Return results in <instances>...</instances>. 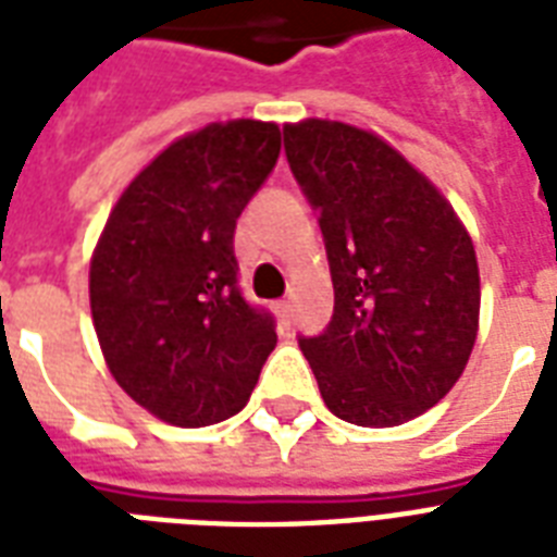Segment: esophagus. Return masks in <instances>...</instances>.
Masks as SVG:
<instances>
[{"mask_svg": "<svg viewBox=\"0 0 557 557\" xmlns=\"http://www.w3.org/2000/svg\"><path fill=\"white\" fill-rule=\"evenodd\" d=\"M274 312H277V318L283 326H288V323H292V304H288V300H277V304H274Z\"/></svg>", "mask_w": 557, "mask_h": 557, "instance_id": "1", "label": "esophagus"}]
</instances>
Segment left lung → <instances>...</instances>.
<instances>
[{
	"label": "left lung",
	"mask_w": 557,
	"mask_h": 557,
	"mask_svg": "<svg viewBox=\"0 0 557 557\" xmlns=\"http://www.w3.org/2000/svg\"><path fill=\"white\" fill-rule=\"evenodd\" d=\"M292 176L318 213L335 309L297 335L332 413L410 422L448 393L474 349L480 271L454 208L389 144L338 121L283 126Z\"/></svg>",
	"instance_id": "8db88e82"
}]
</instances>
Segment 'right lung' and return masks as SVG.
Wrapping results in <instances>:
<instances>
[{
    "label": "right lung",
    "mask_w": 557,
    "mask_h": 557,
    "mask_svg": "<svg viewBox=\"0 0 557 557\" xmlns=\"http://www.w3.org/2000/svg\"><path fill=\"white\" fill-rule=\"evenodd\" d=\"M280 156L277 124H210L170 144L117 199L91 257L95 332L115 381L178 428L248 405L277 321L245 300L236 219Z\"/></svg>",
    "instance_id": "1"
}]
</instances>
